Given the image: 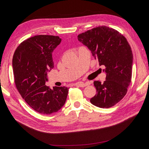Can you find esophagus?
<instances>
[{
  "label": "esophagus",
  "mask_w": 149,
  "mask_h": 149,
  "mask_svg": "<svg viewBox=\"0 0 149 149\" xmlns=\"http://www.w3.org/2000/svg\"><path fill=\"white\" fill-rule=\"evenodd\" d=\"M90 84V83L89 82H86V83H83V82H78L77 83L75 84V85L76 86H80V87H81V88H83V87H86V86Z\"/></svg>",
  "instance_id": "34e87169"
}]
</instances>
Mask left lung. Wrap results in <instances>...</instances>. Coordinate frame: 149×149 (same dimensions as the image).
<instances>
[{
	"label": "left lung",
	"mask_w": 149,
	"mask_h": 149,
	"mask_svg": "<svg viewBox=\"0 0 149 149\" xmlns=\"http://www.w3.org/2000/svg\"><path fill=\"white\" fill-rule=\"evenodd\" d=\"M78 40L88 47L100 66L106 67V80L93 82L97 93L91 103L100 108L113 106L126 95L131 82L134 58L127 39L116 30L101 26L79 34Z\"/></svg>",
	"instance_id": "obj_1"
}]
</instances>
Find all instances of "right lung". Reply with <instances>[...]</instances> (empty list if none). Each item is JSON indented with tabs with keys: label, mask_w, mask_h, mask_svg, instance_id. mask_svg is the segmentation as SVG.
Wrapping results in <instances>:
<instances>
[{
	"label": "right lung",
	"mask_w": 149,
	"mask_h": 149,
	"mask_svg": "<svg viewBox=\"0 0 149 149\" xmlns=\"http://www.w3.org/2000/svg\"><path fill=\"white\" fill-rule=\"evenodd\" d=\"M58 36L38 35L23 41L15 51L13 69L16 88L36 112L49 115L64 106L69 88L45 85L54 68L52 53L60 43Z\"/></svg>",
	"instance_id": "right-lung-1"
}]
</instances>
